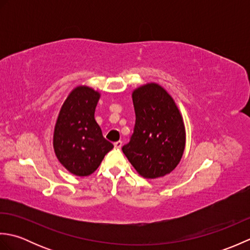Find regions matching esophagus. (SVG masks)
Instances as JSON below:
<instances>
[{
  "instance_id": "1",
  "label": "esophagus",
  "mask_w": 250,
  "mask_h": 250,
  "mask_svg": "<svg viewBox=\"0 0 250 250\" xmlns=\"http://www.w3.org/2000/svg\"><path fill=\"white\" fill-rule=\"evenodd\" d=\"M114 146H115V148H117V149H119V148H121V146H122V142L118 141V142L114 143Z\"/></svg>"
}]
</instances>
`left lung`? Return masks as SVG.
I'll list each match as a JSON object with an SVG mask.
<instances>
[{"label":"left lung","mask_w":250,"mask_h":250,"mask_svg":"<svg viewBox=\"0 0 250 250\" xmlns=\"http://www.w3.org/2000/svg\"><path fill=\"white\" fill-rule=\"evenodd\" d=\"M134 132L122 151L141 176L158 178L178 166L186 145L183 116L160 84L146 83L132 93Z\"/></svg>","instance_id":"left-lung-1"}]
</instances>
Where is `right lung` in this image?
<instances>
[{"label":"right lung","mask_w":250,"mask_h":250,"mask_svg":"<svg viewBox=\"0 0 250 250\" xmlns=\"http://www.w3.org/2000/svg\"><path fill=\"white\" fill-rule=\"evenodd\" d=\"M99 91L78 86L67 95L58 115L54 131V149L58 160L76 176H88L114 148L106 141L94 119Z\"/></svg>","instance_id":"obj_1"}]
</instances>
